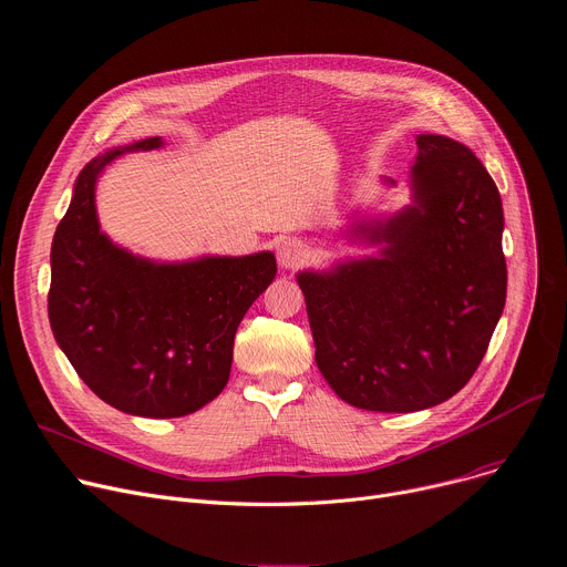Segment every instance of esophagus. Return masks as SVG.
Returning a JSON list of instances; mask_svg holds the SVG:
<instances>
[{
	"instance_id": "esophagus-1",
	"label": "esophagus",
	"mask_w": 567,
	"mask_h": 567,
	"mask_svg": "<svg viewBox=\"0 0 567 567\" xmlns=\"http://www.w3.org/2000/svg\"><path fill=\"white\" fill-rule=\"evenodd\" d=\"M308 246L303 241L298 239H285L280 246H278V261L280 267L291 271V269H298L300 264H303L308 259Z\"/></svg>"
}]
</instances>
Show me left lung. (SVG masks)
Instances as JSON below:
<instances>
[{"label": "left lung", "mask_w": 567, "mask_h": 567, "mask_svg": "<svg viewBox=\"0 0 567 567\" xmlns=\"http://www.w3.org/2000/svg\"><path fill=\"white\" fill-rule=\"evenodd\" d=\"M412 205L355 223L379 257L298 274L315 358L334 394L362 410L414 412L461 392L506 303L504 209L472 150L417 136Z\"/></svg>", "instance_id": "1"}]
</instances>
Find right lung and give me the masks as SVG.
Instances as JSON below:
<instances>
[{
	"mask_svg": "<svg viewBox=\"0 0 567 567\" xmlns=\"http://www.w3.org/2000/svg\"><path fill=\"white\" fill-rule=\"evenodd\" d=\"M84 166L52 241L48 315L56 344L109 405L136 417H184L214 401L230 379L237 328L276 278V255L200 257L159 264L100 233L95 182L127 150Z\"/></svg>",
	"mask_w": 567,
	"mask_h": 567,
	"instance_id": "obj_1",
	"label": "right lung"
}]
</instances>
